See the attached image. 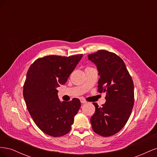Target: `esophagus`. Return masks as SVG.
Returning a JSON list of instances; mask_svg holds the SVG:
<instances>
[{
	"instance_id": "esophagus-1",
	"label": "esophagus",
	"mask_w": 157,
	"mask_h": 157,
	"mask_svg": "<svg viewBox=\"0 0 157 157\" xmlns=\"http://www.w3.org/2000/svg\"><path fill=\"white\" fill-rule=\"evenodd\" d=\"M80 102H81V103H86V101L85 100V99L84 98H80Z\"/></svg>"
}]
</instances>
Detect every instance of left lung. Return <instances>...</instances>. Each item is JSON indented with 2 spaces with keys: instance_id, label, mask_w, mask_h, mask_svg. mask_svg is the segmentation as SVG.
Segmentation results:
<instances>
[{
  "instance_id": "left-lung-1",
  "label": "left lung",
  "mask_w": 157,
  "mask_h": 157,
  "mask_svg": "<svg viewBox=\"0 0 157 157\" xmlns=\"http://www.w3.org/2000/svg\"><path fill=\"white\" fill-rule=\"evenodd\" d=\"M96 65L98 92H106V102L99 107L93 103L96 111L90 119L93 130L103 137L117 134L129 118L134 103V83L123 60L107 50L88 55Z\"/></svg>"
}]
</instances>
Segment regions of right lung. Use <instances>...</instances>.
Masks as SVG:
<instances>
[{"label": "right lung", "mask_w": 157, "mask_h": 157, "mask_svg": "<svg viewBox=\"0 0 157 157\" xmlns=\"http://www.w3.org/2000/svg\"><path fill=\"white\" fill-rule=\"evenodd\" d=\"M82 56H45L35 60L28 69L23 98L33 120L47 135L60 137L71 129L80 101L77 98L61 101L57 88L67 82Z\"/></svg>", "instance_id": "1"}]
</instances>
